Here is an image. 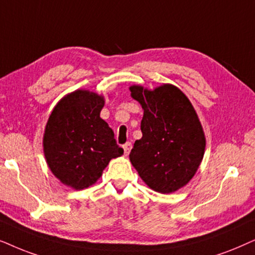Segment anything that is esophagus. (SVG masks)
Masks as SVG:
<instances>
[{
	"mask_svg": "<svg viewBox=\"0 0 255 255\" xmlns=\"http://www.w3.org/2000/svg\"><path fill=\"white\" fill-rule=\"evenodd\" d=\"M131 147H133V145H131V142H127V143L124 144V150H125L126 155L129 154L130 150H131Z\"/></svg>",
	"mask_w": 255,
	"mask_h": 255,
	"instance_id": "34e87169",
	"label": "esophagus"
}]
</instances>
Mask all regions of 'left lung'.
I'll return each instance as SVG.
<instances>
[{
  "mask_svg": "<svg viewBox=\"0 0 255 255\" xmlns=\"http://www.w3.org/2000/svg\"><path fill=\"white\" fill-rule=\"evenodd\" d=\"M129 90L143 108L142 137L129 154L131 164L149 188L174 192L193 177L204 156L201 122L185 94L172 85Z\"/></svg>",
  "mask_w": 255,
  "mask_h": 255,
  "instance_id": "obj_1",
  "label": "left lung"
}]
</instances>
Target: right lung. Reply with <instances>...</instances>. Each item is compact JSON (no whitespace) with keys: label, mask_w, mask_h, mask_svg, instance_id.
Segmentation results:
<instances>
[{"label":"right lung","mask_w":255,"mask_h":255,"mask_svg":"<svg viewBox=\"0 0 255 255\" xmlns=\"http://www.w3.org/2000/svg\"><path fill=\"white\" fill-rule=\"evenodd\" d=\"M104 98L76 91L54 107L44 134V154L57 178L80 190L94 184L112 158L124 154L100 118Z\"/></svg>","instance_id":"obj_1"}]
</instances>
